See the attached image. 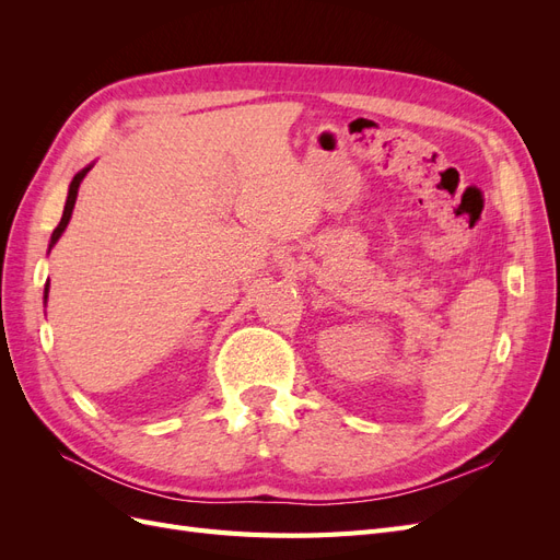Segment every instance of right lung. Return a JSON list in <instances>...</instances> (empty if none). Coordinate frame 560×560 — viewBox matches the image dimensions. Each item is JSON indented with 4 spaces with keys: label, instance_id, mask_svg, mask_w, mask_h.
<instances>
[{
    "label": "right lung",
    "instance_id": "right-lung-1",
    "mask_svg": "<svg viewBox=\"0 0 560 560\" xmlns=\"http://www.w3.org/2000/svg\"><path fill=\"white\" fill-rule=\"evenodd\" d=\"M93 165H89V167H83L81 173H77L74 175V179H72V184H70V191H67V202H65V210H62V219H60V224L56 226V231H54V235H50V243H48V252H50V247H54L56 243H58V238L62 235V231L67 229V224H70V217H72V210H74V202H77V194H79V184H81V179L89 175V171H91ZM48 299V282H46V287H44V301Z\"/></svg>",
    "mask_w": 560,
    "mask_h": 560
}]
</instances>
